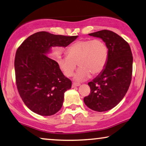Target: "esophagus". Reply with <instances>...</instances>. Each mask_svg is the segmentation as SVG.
I'll use <instances>...</instances> for the list:
<instances>
[{
	"instance_id": "esophagus-1",
	"label": "esophagus",
	"mask_w": 146,
	"mask_h": 146,
	"mask_svg": "<svg viewBox=\"0 0 146 146\" xmlns=\"http://www.w3.org/2000/svg\"><path fill=\"white\" fill-rule=\"evenodd\" d=\"M80 83H77V82H73L72 84V87H76V86H80Z\"/></svg>"
}]
</instances>
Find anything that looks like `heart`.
Segmentation results:
<instances>
[{"label": "heart", "mask_w": 146, "mask_h": 146, "mask_svg": "<svg viewBox=\"0 0 146 146\" xmlns=\"http://www.w3.org/2000/svg\"><path fill=\"white\" fill-rule=\"evenodd\" d=\"M108 58V48L101 39L82 40L69 46L67 54L57 60L62 73L71 77L78 66L80 67L74 75L75 80L80 81L92 75L96 76L105 68Z\"/></svg>", "instance_id": "b5f03b06"}]
</instances>
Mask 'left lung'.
Segmentation results:
<instances>
[{"mask_svg":"<svg viewBox=\"0 0 146 146\" xmlns=\"http://www.w3.org/2000/svg\"><path fill=\"white\" fill-rule=\"evenodd\" d=\"M89 35L105 41L108 58L104 70L88 84L91 90L84 102L90 109L105 112L116 106L125 96L132 79L133 58L129 43L115 32L102 30Z\"/></svg>","mask_w":146,"mask_h":146,"instance_id":"obj_1","label":"left lung"}]
</instances>
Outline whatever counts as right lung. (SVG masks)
<instances>
[{
  "label": "right lung",
  "mask_w": 146,
  "mask_h": 146,
  "mask_svg": "<svg viewBox=\"0 0 146 146\" xmlns=\"http://www.w3.org/2000/svg\"><path fill=\"white\" fill-rule=\"evenodd\" d=\"M77 38L38 32L18 47L14 61L15 82L23 101L32 112L51 115L62 108L65 92L72 82L64 75L57 62L46 54L51 47H66Z\"/></svg>",
  "instance_id": "1"
}]
</instances>
